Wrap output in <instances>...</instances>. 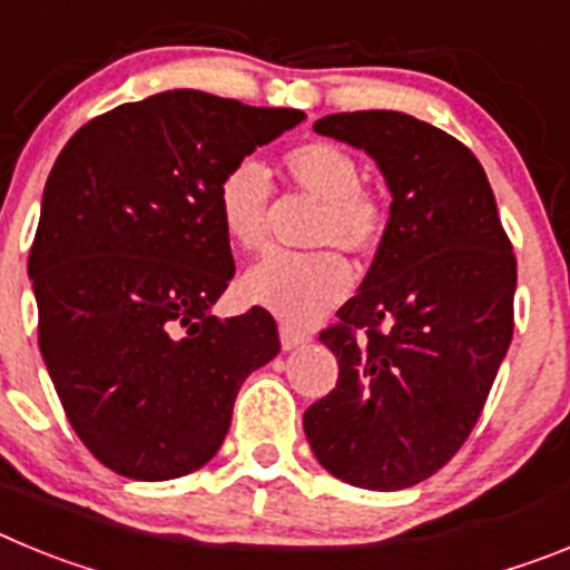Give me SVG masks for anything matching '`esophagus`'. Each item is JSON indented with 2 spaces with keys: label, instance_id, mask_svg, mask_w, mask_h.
Masks as SVG:
<instances>
[{
  "label": "esophagus",
  "instance_id": "obj_1",
  "mask_svg": "<svg viewBox=\"0 0 570 570\" xmlns=\"http://www.w3.org/2000/svg\"><path fill=\"white\" fill-rule=\"evenodd\" d=\"M279 342L285 351H294V347H299L308 342V334H305V331L291 328V325H279Z\"/></svg>",
  "mask_w": 570,
  "mask_h": 570
}]
</instances>
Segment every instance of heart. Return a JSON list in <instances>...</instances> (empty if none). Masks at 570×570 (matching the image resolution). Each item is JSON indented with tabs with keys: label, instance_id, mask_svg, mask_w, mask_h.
<instances>
[{
	"label": "heart",
	"instance_id": "heart-1",
	"mask_svg": "<svg viewBox=\"0 0 570 570\" xmlns=\"http://www.w3.org/2000/svg\"><path fill=\"white\" fill-rule=\"evenodd\" d=\"M291 183L320 199L322 214L314 245H334L347 254H371L385 234V216L362 194V170L345 148L334 142H305L282 156ZM274 188L268 170L242 159L216 188V210L225 236L242 250H262L271 242ZM354 285L351 265L336 250L320 254H271L242 276L245 299L271 311L288 325H308L340 305Z\"/></svg>",
	"mask_w": 570,
	"mask_h": 570
}]
</instances>
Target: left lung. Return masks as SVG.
I'll list each match as a JSON object with an SVG mask.
<instances>
[{
  "instance_id": "obj_1",
  "label": "left lung",
  "mask_w": 570,
  "mask_h": 570,
  "mask_svg": "<svg viewBox=\"0 0 570 570\" xmlns=\"http://www.w3.org/2000/svg\"><path fill=\"white\" fill-rule=\"evenodd\" d=\"M314 130L365 150L394 203L360 294L320 334L340 380L302 425L336 480L400 491L440 471L480 420L513 336L517 259L460 139L400 110L331 114Z\"/></svg>"
}]
</instances>
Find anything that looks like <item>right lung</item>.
Wrapping results in <instances>:
<instances>
[{
    "label": "right lung",
    "instance_id": "right-lung-1",
    "mask_svg": "<svg viewBox=\"0 0 570 570\" xmlns=\"http://www.w3.org/2000/svg\"><path fill=\"white\" fill-rule=\"evenodd\" d=\"M302 119L165 90L90 119L53 163L28 259L39 351L110 471L159 482L203 468L242 382L279 354L268 311L210 314L234 276L216 188Z\"/></svg>",
    "mask_w": 570,
    "mask_h": 570
}]
</instances>
